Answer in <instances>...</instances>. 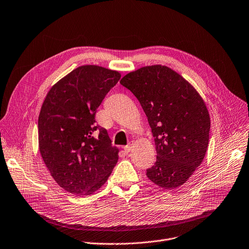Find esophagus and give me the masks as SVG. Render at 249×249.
Returning <instances> with one entry per match:
<instances>
[{
	"label": "esophagus",
	"instance_id": "1",
	"mask_svg": "<svg viewBox=\"0 0 249 249\" xmlns=\"http://www.w3.org/2000/svg\"><path fill=\"white\" fill-rule=\"evenodd\" d=\"M134 145V142L132 141V142H129V144H127V145H125L123 148H124V150L126 151V152H130L131 150H132V146Z\"/></svg>",
	"mask_w": 249,
	"mask_h": 249
}]
</instances>
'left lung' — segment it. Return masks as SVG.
<instances>
[{"mask_svg": "<svg viewBox=\"0 0 249 249\" xmlns=\"http://www.w3.org/2000/svg\"><path fill=\"white\" fill-rule=\"evenodd\" d=\"M120 84L140 102L154 138L156 161L147 178L164 190L179 188L207 150L210 117L204 101L184 77L160 64L132 71Z\"/></svg>", "mask_w": 249, "mask_h": 249, "instance_id": "obj_1", "label": "left lung"}]
</instances>
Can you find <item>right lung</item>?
<instances>
[{"instance_id":"right-lung-1","label":"right lung","mask_w":249,"mask_h":249,"mask_svg":"<svg viewBox=\"0 0 249 249\" xmlns=\"http://www.w3.org/2000/svg\"><path fill=\"white\" fill-rule=\"evenodd\" d=\"M120 77L102 66H79L55 83L42 105L39 149L53 180L70 194L97 192L118 161L119 149L95 125V115Z\"/></svg>"}]
</instances>
